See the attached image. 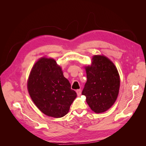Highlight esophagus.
Here are the masks:
<instances>
[{
    "label": "esophagus",
    "mask_w": 146,
    "mask_h": 146,
    "mask_svg": "<svg viewBox=\"0 0 146 146\" xmlns=\"http://www.w3.org/2000/svg\"><path fill=\"white\" fill-rule=\"evenodd\" d=\"M76 92H77V96H80L81 95V94H82V90H77V91H76Z\"/></svg>",
    "instance_id": "34e87169"
}]
</instances>
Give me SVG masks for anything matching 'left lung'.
Here are the masks:
<instances>
[{
    "instance_id": "1",
    "label": "left lung",
    "mask_w": 146,
    "mask_h": 146,
    "mask_svg": "<svg viewBox=\"0 0 146 146\" xmlns=\"http://www.w3.org/2000/svg\"><path fill=\"white\" fill-rule=\"evenodd\" d=\"M87 81L82 94L92 111H107L117 98L120 79L114 64L105 56L95 55L86 68Z\"/></svg>"
}]
</instances>
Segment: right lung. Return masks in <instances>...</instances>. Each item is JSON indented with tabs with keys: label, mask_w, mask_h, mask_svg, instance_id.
<instances>
[{
	"label": "right lung",
	"mask_w": 146,
	"mask_h": 146,
	"mask_svg": "<svg viewBox=\"0 0 146 146\" xmlns=\"http://www.w3.org/2000/svg\"><path fill=\"white\" fill-rule=\"evenodd\" d=\"M29 94L41 111L56 118L65 116L77 97L60 66L52 58H42L35 64L27 83Z\"/></svg>",
	"instance_id": "obj_1"
}]
</instances>
